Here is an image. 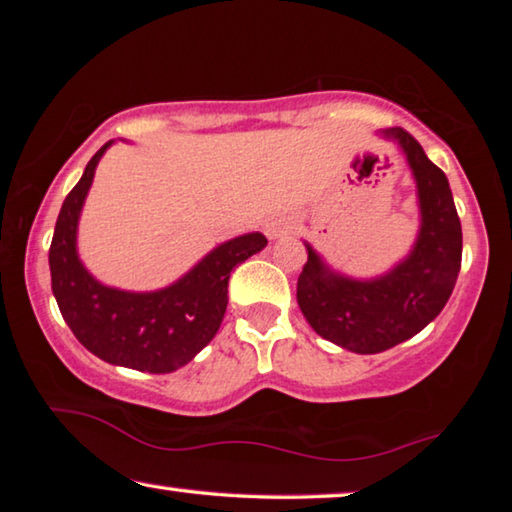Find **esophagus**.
I'll use <instances>...</instances> for the list:
<instances>
[{
    "instance_id": "esophagus-1",
    "label": "esophagus",
    "mask_w": 512,
    "mask_h": 512,
    "mask_svg": "<svg viewBox=\"0 0 512 512\" xmlns=\"http://www.w3.org/2000/svg\"><path fill=\"white\" fill-rule=\"evenodd\" d=\"M280 232H282L280 225H277V223H268V228H266V235H268V237L275 239L277 235H280Z\"/></svg>"
}]
</instances>
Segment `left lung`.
I'll return each mask as SVG.
<instances>
[{
    "instance_id": "left-lung-1",
    "label": "left lung",
    "mask_w": 512,
    "mask_h": 512,
    "mask_svg": "<svg viewBox=\"0 0 512 512\" xmlns=\"http://www.w3.org/2000/svg\"><path fill=\"white\" fill-rule=\"evenodd\" d=\"M400 142L418 183L422 225L411 255L377 280H350L323 264L307 246L298 277V305L307 323L341 348L377 354L411 339L436 318L461 271L463 232L447 176L404 128H388Z\"/></svg>"
}]
</instances>
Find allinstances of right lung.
Instances as JSON below:
<instances>
[{
	"mask_svg": "<svg viewBox=\"0 0 512 512\" xmlns=\"http://www.w3.org/2000/svg\"><path fill=\"white\" fill-rule=\"evenodd\" d=\"M103 144L60 207L49 248L51 291L76 339L99 359L142 372H173L192 361L219 332L228 307V280L237 264L266 246L253 232L214 248L167 289L131 293L103 287L76 255V225Z\"/></svg>",
	"mask_w": 512,
	"mask_h": 512,
	"instance_id": "right-lung-1",
	"label": "right lung"
}]
</instances>
